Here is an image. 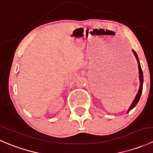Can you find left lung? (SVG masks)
<instances>
[{
  "label": "left lung",
  "instance_id": "obj_1",
  "mask_svg": "<svg viewBox=\"0 0 153 153\" xmlns=\"http://www.w3.org/2000/svg\"><path fill=\"white\" fill-rule=\"evenodd\" d=\"M132 52H133V54H134V55H135V58H136V60H137V61H138V72H139V79H140V88H139V90H138V93H137L136 97H135V99H134V101H133V102H132V105L130 106L129 109H128L127 112H129V111L131 110V109H133V108L135 107V106H136V104H138V101H139V99H140V97H141V93H142V89H143V76L142 69H141V65H140L139 60H138V55H137L136 52H135L134 50H132Z\"/></svg>",
  "mask_w": 153,
  "mask_h": 153
}]
</instances>
